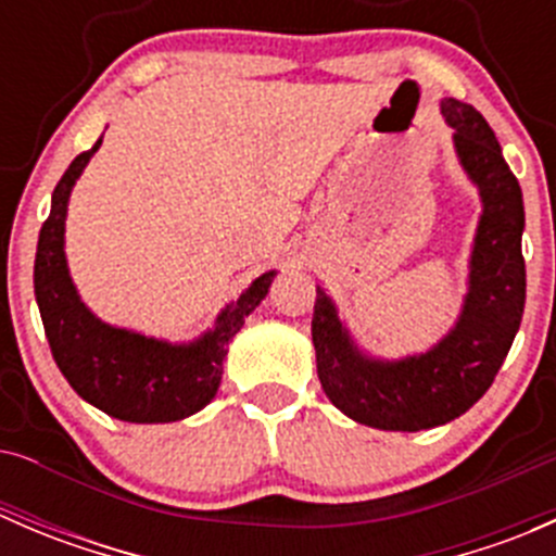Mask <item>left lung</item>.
I'll return each mask as SVG.
<instances>
[{
  "label": "left lung",
  "instance_id": "8db88e82",
  "mask_svg": "<svg viewBox=\"0 0 556 556\" xmlns=\"http://www.w3.org/2000/svg\"><path fill=\"white\" fill-rule=\"evenodd\" d=\"M441 112L484 201L470 257V290L452 333L425 355L397 363L368 361L341 328L328 295L317 288L314 299L319 384L336 408L368 428L414 433L468 412L495 382L525 312V204L517 177L481 112L457 99H446Z\"/></svg>",
  "mask_w": 556,
  "mask_h": 556
}]
</instances>
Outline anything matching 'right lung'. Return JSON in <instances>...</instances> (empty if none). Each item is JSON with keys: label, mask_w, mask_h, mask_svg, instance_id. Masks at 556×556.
Instances as JSON below:
<instances>
[{"label": "right lung", "mask_w": 556, "mask_h": 556, "mask_svg": "<svg viewBox=\"0 0 556 556\" xmlns=\"http://www.w3.org/2000/svg\"><path fill=\"white\" fill-rule=\"evenodd\" d=\"M77 155L53 190V206L42 223L35 261V295L55 366L83 401L123 422H177L215 397L228 341L244 317L266 299L274 271L257 277L233 306L217 317V328L193 344H166L123 328H110L86 309L70 279L64 257V217L72 185L97 153Z\"/></svg>", "instance_id": "obj_1"}]
</instances>
